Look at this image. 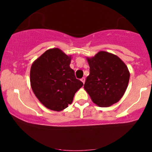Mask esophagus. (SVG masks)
Returning <instances> with one entry per match:
<instances>
[{
	"mask_svg": "<svg viewBox=\"0 0 152 152\" xmlns=\"http://www.w3.org/2000/svg\"><path fill=\"white\" fill-rule=\"evenodd\" d=\"M81 81L82 82H83V83H85V81H86V79H85L84 77H83V78H82L81 79Z\"/></svg>",
	"mask_w": 152,
	"mask_h": 152,
	"instance_id": "esophagus-1",
	"label": "esophagus"
}]
</instances>
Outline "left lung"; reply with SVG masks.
<instances>
[{
    "instance_id": "obj_1",
    "label": "left lung",
    "mask_w": 152,
    "mask_h": 152,
    "mask_svg": "<svg viewBox=\"0 0 152 152\" xmlns=\"http://www.w3.org/2000/svg\"><path fill=\"white\" fill-rule=\"evenodd\" d=\"M90 74L84 83V89L92 102L101 107L117 103L128 86L130 74L128 68L117 56L99 51L87 58Z\"/></svg>"
}]
</instances>
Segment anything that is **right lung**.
Listing matches in <instances>:
<instances>
[{"instance_id": "obj_1", "label": "right lung", "mask_w": 152, "mask_h": 152, "mask_svg": "<svg viewBox=\"0 0 152 152\" xmlns=\"http://www.w3.org/2000/svg\"><path fill=\"white\" fill-rule=\"evenodd\" d=\"M71 56L59 48L47 50L33 63L30 81L33 91L46 108L60 111L73 102L83 83L71 69Z\"/></svg>"}]
</instances>
